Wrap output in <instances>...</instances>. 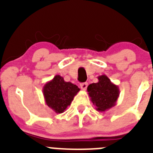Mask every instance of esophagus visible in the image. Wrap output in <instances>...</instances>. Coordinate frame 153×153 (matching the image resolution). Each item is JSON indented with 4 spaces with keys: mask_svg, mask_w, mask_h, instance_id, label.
<instances>
[{
    "mask_svg": "<svg viewBox=\"0 0 153 153\" xmlns=\"http://www.w3.org/2000/svg\"><path fill=\"white\" fill-rule=\"evenodd\" d=\"M87 86H88V83H81V84H80V88L82 89V90H86V88H87Z\"/></svg>",
    "mask_w": 153,
    "mask_h": 153,
    "instance_id": "obj_1",
    "label": "esophagus"
}]
</instances>
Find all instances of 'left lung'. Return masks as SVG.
Returning a JSON list of instances; mask_svg holds the SVG:
<instances>
[{
    "label": "left lung",
    "mask_w": 153,
    "mask_h": 153,
    "mask_svg": "<svg viewBox=\"0 0 153 153\" xmlns=\"http://www.w3.org/2000/svg\"><path fill=\"white\" fill-rule=\"evenodd\" d=\"M98 80L97 83L89 85L87 92L97 111L105 112L116 106L120 89L106 75L99 76Z\"/></svg>",
    "instance_id": "1"
}]
</instances>
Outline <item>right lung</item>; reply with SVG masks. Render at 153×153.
Masks as SVG:
<instances>
[{"label":"right lung","instance_id":"right-lung-1","mask_svg":"<svg viewBox=\"0 0 153 153\" xmlns=\"http://www.w3.org/2000/svg\"><path fill=\"white\" fill-rule=\"evenodd\" d=\"M76 85L66 82L60 75L48 81L43 87L45 102L56 113H62L67 109L79 91Z\"/></svg>","mask_w":153,"mask_h":153}]
</instances>
